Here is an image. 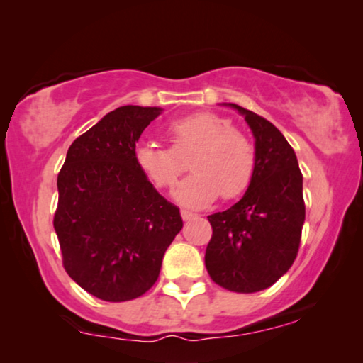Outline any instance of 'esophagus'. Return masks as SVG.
I'll use <instances>...</instances> for the list:
<instances>
[{"instance_id": "obj_1", "label": "esophagus", "mask_w": 363, "mask_h": 363, "mask_svg": "<svg viewBox=\"0 0 363 363\" xmlns=\"http://www.w3.org/2000/svg\"><path fill=\"white\" fill-rule=\"evenodd\" d=\"M181 217H182V220H191L192 217H196V213H192L189 211H181Z\"/></svg>"}]
</instances>
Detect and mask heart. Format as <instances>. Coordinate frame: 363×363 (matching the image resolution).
<instances>
[{
  "label": "heart",
  "instance_id": "heart-1",
  "mask_svg": "<svg viewBox=\"0 0 363 363\" xmlns=\"http://www.w3.org/2000/svg\"><path fill=\"white\" fill-rule=\"evenodd\" d=\"M164 136L169 147L136 145L135 164L157 189H171L182 174L184 161L192 155V174L174 191L182 206L207 207L218 196L233 201L252 184L257 152L252 141L223 116L208 111L186 115L171 121Z\"/></svg>",
  "mask_w": 363,
  "mask_h": 363
}]
</instances>
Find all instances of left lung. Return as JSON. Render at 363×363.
Masks as SVG:
<instances>
[{"mask_svg": "<svg viewBox=\"0 0 363 363\" xmlns=\"http://www.w3.org/2000/svg\"><path fill=\"white\" fill-rule=\"evenodd\" d=\"M255 136L257 171L245 196L208 216L212 238L206 268L212 281L233 293H257L278 281L298 257L306 217L294 150L267 118L230 104Z\"/></svg>", "mask_w": 363, "mask_h": 363, "instance_id": "left-lung-1", "label": "left lung"}]
</instances>
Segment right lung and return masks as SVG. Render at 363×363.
I'll use <instances>...</instances> for the list:
<instances>
[{
  "instance_id": "right-lung-1",
  "label": "right lung",
  "mask_w": 363,
  "mask_h": 363,
  "mask_svg": "<svg viewBox=\"0 0 363 363\" xmlns=\"http://www.w3.org/2000/svg\"><path fill=\"white\" fill-rule=\"evenodd\" d=\"M157 106H120L80 135L57 176L54 216L62 264L95 298L123 303L156 283L164 252L182 228L135 164L133 151Z\"/></svg>"
}]
</instances>
